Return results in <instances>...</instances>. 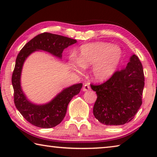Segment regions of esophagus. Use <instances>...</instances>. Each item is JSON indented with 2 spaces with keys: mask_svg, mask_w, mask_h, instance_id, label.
<instances>
[{
  "mask_svg": "<svg viewBox=\"0 0 157 157\" xmlns=\"http://www.w3.org/2000/svg\"><path fill=\"white\" fill-rule=\"evenodd\" d=\"M91 89V88H90V86L89 84H85L84 85L83 88H82V91H89V90Z\"/></svg>",
  "mask_w": 157,
  "mask_h": 157,
  "instance_id": "1",
  "label": "esophagus"
}]
</instances>
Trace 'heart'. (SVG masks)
I'll list each match as a JSON object with an SVG mask.
<instances>
[{"label":"heart","mask_w":157,"mask_h":157,"mask_svg":"<svg viewBox=\"0 0 157 157\" xmlns=\"http://www.w3.org/2000/svg\"><path fill=\"white\" fill-rule=\"evenodd\" d=\"M123 52L120 47L106 42H93L82 45L77 60L73 65L78 72L92 66L91 76L94 81L103 82L112 77L121 62Z\"/></svg>","instance_id":"obj_1"}]
</instances>
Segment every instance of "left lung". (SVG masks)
Listing matches in <instances>:
<instances>
[{
	"mask_svg": "<svg viewBox=\"0 0 157 157\" xmlns=\"http://www.w3.org/2000/svg\"><path fill=\"white\" fill-rule=\"evenodd\" d=\"M144 81L142 63L133 55L126 67L107 82L91 84L98 96L93 109L95 118L105 125H122L131 121L142 105Z\"/></svg>",
	"mask_w": 157,
	"mask_h": 157,
	"instance_id": "8db88e82",
	"label": "left lung"
}]
</instances>
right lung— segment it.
<instances>
[{
	"instance_id": "add662e5",
	"label": "right lung",
	"mask_w": 157,
	"mask_h": 157,
	"mask_svg": "<svg viewBox=\"0 0 157 157\" xmlns=\"http://www.w3.org/2000/svg\"><path fill=\"white\" fill-rule=\"evenodd\" d=\"M77 40L58 34L44 33L34 37L26 44L16 59L12 77L16 107L26 121L41 128H52L59 124L65 117L68 103L78 95L82 84H76L62 90L49 102L36 105L28 100L21 86V75L25 59L32 53L43 50L61 59L63 50Z\"/></svg>"
}]
</instances>
